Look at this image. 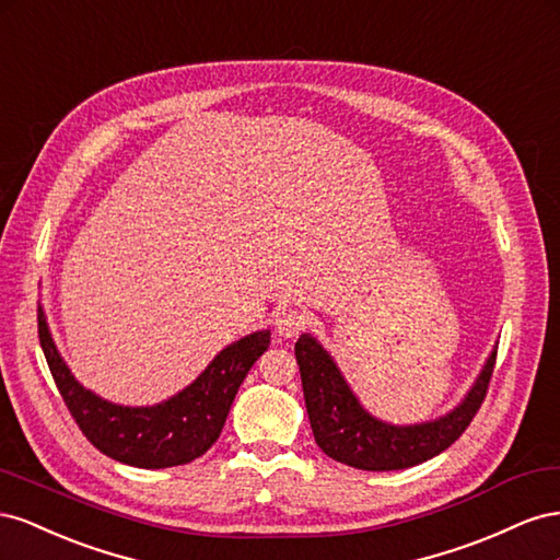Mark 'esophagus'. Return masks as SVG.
Segmentation results:
<instances>
[{
    "mask_svg": "<svg viewBox=\"0 0 560 560\" xmlns=\"http://www.w3.org/2000/svg\"><path fill=\"white\" fill-rule=\"evenodd\" d=\"M307 326V316L305 312H300L295 307H283L275 316V328L281 335V338H295Z\"/></svg>",
    "mask_w": 560,
    "mask_h": 560,
    "instance_id": "obj_1",
    "label": "esophagus"
}]
</instances>
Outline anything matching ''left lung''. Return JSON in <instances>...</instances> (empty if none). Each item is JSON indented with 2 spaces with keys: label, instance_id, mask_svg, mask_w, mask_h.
I'll list each match as a JSON object with an SVG mask.
<instances>
[{
  "label": "left lung",
  "instance_id": "8db88e82",
  "mask_svg": "<svg viewBox=\"0 0 560 560\" xmlns=\"http://www.w3.org/2000/svg\"><path fill=\"white\" fill-rule=\"evenodd\" d=\"M498 349L488 357L462 404L443 418L420 424L382 422L361 406L342 377L338 363L310 332L295 342L302 392L316 445L328 457L363 471L408 469L436 457L465 434V429L481 408Z\"/></svg>",
  "mask_w": 560,
  "mask_h": 560
}]
</instances>
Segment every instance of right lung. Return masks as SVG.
Segmentation results:
<instances>
[{
    "label": "right lung",
    "instance_id": "right-lung-1",
    "mask_svg": "<svg viewBox=\"0 0 560 560\" xmlns=\"http://www.w3.org/2000/svg\"><path fill=\"white\" fill-rule=\"evenodd\" d=\"M39 342L56 387L82 434L103 455L138 469H166L201 457L225 427L234 396L250 365L269 347V330L250 332L228 345L206 365L189 387L156 406H119L82 387L58 354L46 324L37 312Z\"/></svg>",
    "mask_w": 560,
    "mask_h": 560
}]
</instances>
